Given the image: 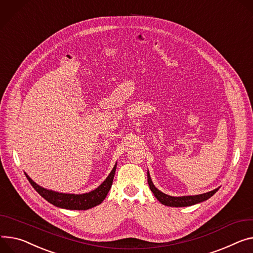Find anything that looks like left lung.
<instances>
[{
    "label": "left lung",
    "instance_id": "1",
    "mask_svg": "<svg viewBox=\"0 0 253 253\" xmlns=\"http://www.w3.org/2000/svg\"><path fill=\"white\" fill-rule=\"evenodd\" d=\"M148 183L150 186V189L152 190V192L154 193V196L156 197V199L163 205L167 206V207H188V206H192L196 205L199 203H202L204 201H207L208 199H210L211 196L215 194L219 188L213 189L211 191L203 193V194H199V196H187V197H170L167 196V194L163 193L162 191H160L159 189H157L155 187V185L152 182V179L150 177V174L148 172Z\"/></svg>",
    "mask_w": 253,
    "mask_h": 253
}]
</instances>
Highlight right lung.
I'll use <instances>...</instances> for the list:
<instances>
[{
    "label": "right lung",
    "instance_id": "add662e5",
    "mask_svg": "<svg viewBox=\"0 0 253 253\" xmlns=\"http://www.w3.org/2000/svg\"><path fill=\"white\" fill-rule=\"evenodd\" d=\"M116 165H114L108 177L103 181V183L96 189L83 194H70V193H60L56 191L45 189L38 184H36L27 174H25L28 181L33 186V188L46 200L48 203L55 207L67 210H88L100 205L106 198L107 193L112 185Z\"/></svg>",
    "mask_w": 253,
    "mask_h": 253
}]
</instances>
